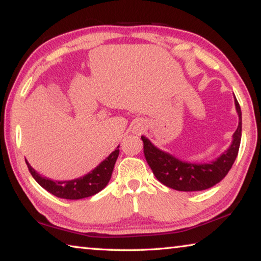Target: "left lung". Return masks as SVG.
Returning <instances> with one entry per match:
<instances>
[{
    "instance_id": "obj_1",
    "label": "left lung",
    "mask_w": 261,
    "mask_h": 261,
    "mask_svg": "<svg viewBox=\"0 0 261 261\" xmlns=\"http://www.w3.org/2000/svg\"><path fill=\"white\" fill-rule=\"evenodd\" d=\"M238 126L232 136V143L226 152L210 163H190L180 161L171 154L154 146L146 137L141 136L144 154L148 166L159 182L177 191H202L221 182L235 162L242 138V112L235 96Z\"/></svg>"
}]
</instances>
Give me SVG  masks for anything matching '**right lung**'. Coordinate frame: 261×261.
Returning a JSON list of instances; mask_svg holds the SVG:
<instances>
[{"label": "right lung", "instance_id": "right-lung-1", "mask_svg": "<svg viewBox=\"0 0 261 261\" xmlns=\"http://www.w3.org/2000/svg\"><path fill=\"white\" fill-rule=\"evenodd\" d=\"M120 145L117 148L110 154L108 158L100 163V165L94 168L90 173L83 176L81 178L71 179V180H53L47 177H42L40 174H38L30 163L26 161V165L30 170L31 175L33 178L41 185V187L47 190L48 192L54 194V196L59 198H63V199H83V198H87L91 196H94L101 190L106 188L108 184L110 177H112L113 169L116 162L118 154H120Z\"/></svg>", "mask_w": 261, "mask_h": 261}]
</instances>
